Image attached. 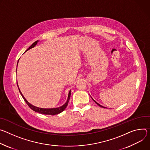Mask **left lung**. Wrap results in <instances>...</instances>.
<instances>
[{"label":"left lung","mask_w":150,"mask_h":150,"mask_svg":"<svg viewBox=\"0 0 150 150\" xmlns=\"http://www.w3.org/2000/svg\"><path fill=\"white\" fill-rule=\"evenodd\" d=\"M92 99H93V101H94V102H95V103H96V104H97V105H99V107H103V108H105V107H103V106H102V105H100V104H98V103H96V101H95V100H94V99H93V98H92Z\"/></svg>","instance_id":"obj_1"}]
</instances>
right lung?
I'll return each instance as SVG.
<instances>
[{
    "label": "right lung",
    "mask_w": 150,
    "mask_h": 150,
    "mask_svg": "<svg viewBox=\"0 0 150 150\" xmlns=\"http://www.w3.org/2000/svg\"><path fill=\"white\" fill-rule=\"evenodd\" d=\"M39 42V40H37L35 42L33 43L27 50L25 51H27L28 50L30 49L31 48H33L38 43V42ZM17 65H18V64H17ZM16 69H17V68H16ZM16 83L18 84V83ZM18 89H19V91H20V93H21L23 98L24 99V100L25 101V102L26 103V104L28 105V107L31 109L33 110V111H35L37 112H39V113H40V114H46V115H56V114H58L61 112H62L67 107V106L68 105V104H69V101L70 100V95H71V91H70L69 92V96H68V99H67V102L61 107H58V108H39V107H35L34 105H31V104H30L26 99L24 97L23 95L22 94L21 92L20 91V89H19V87H18Z\"/></svg>",
    "instance_id": "obj_1"
}]
</instances>
